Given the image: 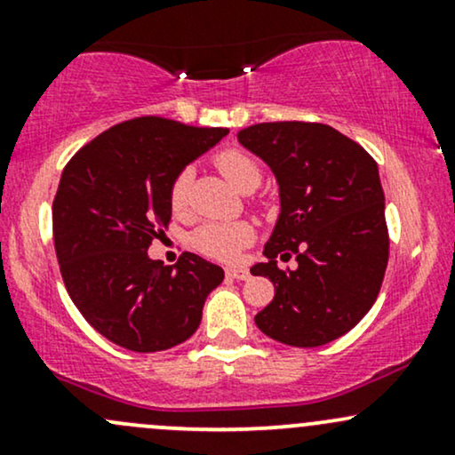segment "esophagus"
Returning <instances> with one entry per match:
<instances>
[{"label": "esophagus", "mask_w": 455, "mask_h": 455, "mask_svg": "<svg viewBox=\"0 0 455 455\" xmlns=\"http://www.w3.org/2000/svg\"><path fill=\"white\" fill-rule=\"evenodd\" d=\"M227 275H228V278H235V280H248L250 278V271L248 269H242V267H228L227 269Z\"/></svg>", "instance_id": "34e87169"}]
</instances>
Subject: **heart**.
<instances>
[{
  "label": "heart",
  "instance_id": "obj_1",
  "mask_svg": "<svg viewBox=\"0 0 455 455\" xmlns=\"http://www.w3.org/2000/svg\"><path fill=\"white\" fill-rule=\"evenodd\" d=\"M218 169L242 192L257 190L263 173L259 162L239 149H224L216 156ZM192 184V166H184L169 188V205L175 213L188 210ZM254 242V227L250 222H205L192 233L190 243L196 252L210 259L231 260Z\"/></svg>",
  "mask_w": 455,
  "mask_h": 455
}]
</instances>
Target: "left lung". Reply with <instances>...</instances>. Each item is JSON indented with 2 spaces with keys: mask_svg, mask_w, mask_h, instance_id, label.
<instances>
[{
  "mask_svg": "<svg viewBox=\"0 0 455 455\" xmlns=\"http://www.w3.org/2000/svg\"><path fill=\"white\" fill-rule=\"evenodd\" d=\"M280 184L282 212L252 275L275 295L254 323L289 347L327 344L357 325L377 301L389 260L379 166L353 139L325 124L269 122L237 132ZM296 254L297 270L275 260Z\"/></svg>",
  "mask_w": 455,
  "mask_h": 455,
  "instance_id": "1",
  "label": "left lung"
}]
</instances>
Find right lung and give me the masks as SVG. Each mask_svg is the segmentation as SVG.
I'll list each match as a JSON object with an SVG mask.
<instances>
[{"label": "right lung", "instance_id": "add662e5", "mask_svg": "<svg viewBox=\"0 0 455 455\" xmlns=\"http://www.w3.org/2000/svg\"><path fill=\"white\" fill-rule=\"evenodd\" d=\"M227 128L145 115L115 124L72 156L53 201V242L68 295L107 340L156 353L196 331L224 271L184 252L175 265L148 248L171 220L173 177Z\"/></svg>", "mask_w": 455, "mask_h": 455}]
</instances>
